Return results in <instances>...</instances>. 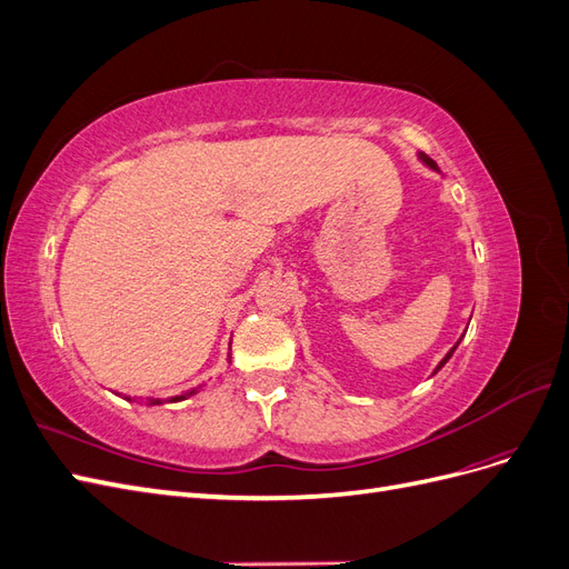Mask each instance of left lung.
<instances>
[{"label": "left lung", "mask_w": 569, "mask_h": 569, "mask_svg": "<svg viewBox=\"0 0 569 569\" xmlns=\"http://www.w3.org/2000/svg\"><path fill=\"white\" fill-rule=\"evenodd\" d=\"M418 161H420V163H422V166H427V168H429V170H435V173H439V176H441V170H439V166H437V163H435V161H432V159H429V157H427V153H422V151H418ZM462 337H465V335H462ZM462 337H460V339H462ZM460 339H458V341H456V343H453V347H451V349H449V351H446V356H443V358H441V360H439V363H437V368H435V372H432V375H437V372H439V370H441V368H443V366H446V363H449V358H451V356H453V351H456V349H458V343H460Z\"/></svg>", "instance_id": "obj_1"}]
</instances>
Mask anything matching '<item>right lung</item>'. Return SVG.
<instances>
[{
	"instance_id": "add662e5",
	"label": "right lung",
	"mask_w": 569,
	"mask_h": 569,
	"mask_svg": "<svg viewBox=\"0 0 569 569\" xmlns=\"http://www.w3.org/2000/svg\"><path fill=\"white\" fill-rule=\"evenodd\" d=\"M228 363H230V353H228ZM203 385H197V387H192V389H184L182 393H178V396H170V399H147L144 401V406H161V403H176V401H184V399H189V396H194L199 389H201ZM126 401H134L132 396H123Z\"/></svg>"
}]
</instances>
